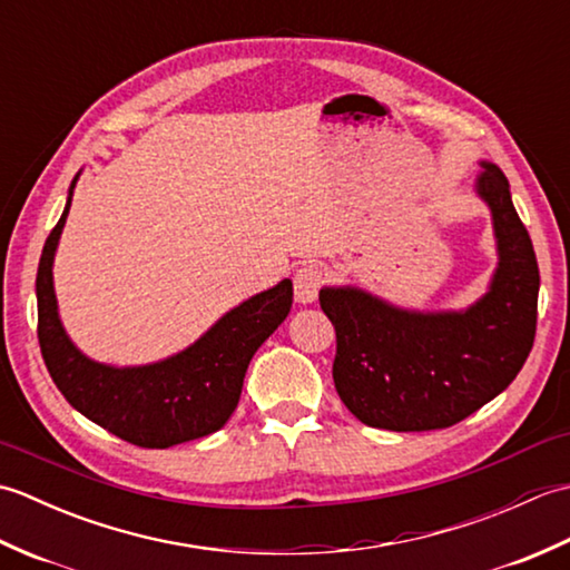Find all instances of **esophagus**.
<instances>
[{"label": "esophagus", "mask_w": 570, "mask_h": 570, "mask_svg": "<svg viewBox=\"0 0 570 570\" xmlns=\"http://www.w3.org/2000/svg\"><path fill=\"white\" fill-rule=\"evenodd\" d=\"M323 286V272L316 264L298 266L294 274V294L298 304H313Z\"/></svg>", "instance_id": "1"}]
</instances>
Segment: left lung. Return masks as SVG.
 Segmentation results:
<instances>
[{
  "label": "left lung",
  "mask_w": 570,
  "mask_h": 570,
  "mask_svg": "<svg viewBox=\"0 0 570 570\" xmlns=\"http://www.w3.org/2000/svg\"><path fill=\"white\" fill-rule=\"evenodd\" d=\"M500 264L468 311L416 313L360 288H321L335 328L333 380L343 404L372 429L433 431L475 414L522 370L537 335L539 264L510 184L482 161Z\"/></svg>",
  "instance_id": "left-lung-1"
}]
</instances>
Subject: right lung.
<instances>
[{
	"instance_id": "obj_1",
	"label": "right lung",
	"mask_w": 570,
	"mask_h": 570,
	"mask_svg": "<svg viewBox=\"0 0 570 570\" xmlns=\"http://www.w3.org/2000/svg\"><path fill=\"white\" fill-rule=\"evenodd\" d=\"M76 180L36 274L39 345L48 374L72 409L139 448H168L215 433L233 416L252 355L292 311V282L284 278L225 313L200 341L164 362L144 367L92 362L68 341L58 321L51 272Z\"/></svg>"
}]
</instances>
